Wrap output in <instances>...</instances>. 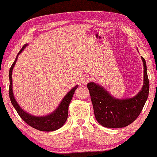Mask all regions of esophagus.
Returning a JSON list of instances; mask_svg holds the SVG:
<instances>
[{
  "label": "esophagus",
  "instance_id": "34e87169",
  "mask_svg": "<svg viewBox=\"0 0 157 157\" xmlns=\"http://www.w3.org/2000/svg\"><path fill=\"white\" fill-rule=\"evenodd\" d=\"M91 78L88 75H84V76H81V82L82 84H86L87 83H89L90 81Z\"/></svg>",
  "mask_w": 157,
  "mask_h": 157
}]
</instances>
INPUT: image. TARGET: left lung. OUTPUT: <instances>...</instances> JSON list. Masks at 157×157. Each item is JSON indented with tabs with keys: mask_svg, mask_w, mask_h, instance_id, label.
<instances>
[{
	"mask_svg": "<svg viewBox=\"0 0 157 157\" xmlns=\"http://www.w3.org/2000/svg\"><path fill=\"white\" fill-rule=\"evenodd\" d=\"M144 64V85L132 98L117 99L98 83H87L93 105L95 118L101 125L109 128H124L133 123L142 111L148 99L149 81L146 60Z\"/></svg>",
	"mask_w": 157,
	"mask_h": 157,
	"instance_id": "8db88e82",
	"label": "left lung"
}]
</instances>
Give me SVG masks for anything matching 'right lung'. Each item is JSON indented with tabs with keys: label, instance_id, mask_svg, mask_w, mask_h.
I'll list each match as a JSON object with an SVG mask.
<instances>
[{
	"label": "right lung",
	"instance_id": "add662e5",
	"mask_svg": "<svg viewBox=\"0 0 157 157\" xmlns=\"http://www.w3.org/2000/svg\"><path fill=\"white\" fill-rule=\"evenodd\" d=\"M27 44H25L23 46V48L21 49L17 56H16V60L12 64L9 70V97L11 99V101L13 105V107L19 114V115L21 117V118L27 123L28 125L31 127L35 128L36 130L41 131H53L56 130H58L59 128L62 127L66 123L67 118H68V106L70 104L72 97L74 96V94L76 91V89L78 88V85L75 86L74 88L70 91H68L66 94V95L62 99L60 105L58 107L52 112V113L49 115L44 116H34L31 114L26 113L24 109L20 107L19 104L16 101L15 97L13 96V83H12V71L14 66H15L16 60H17L18 56L21 52L24 50V48L27 46Z\"/></svg>",
	"mask_w": 157,
	"mask_h": 157
}]
</instances>
